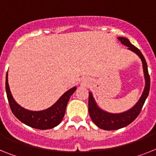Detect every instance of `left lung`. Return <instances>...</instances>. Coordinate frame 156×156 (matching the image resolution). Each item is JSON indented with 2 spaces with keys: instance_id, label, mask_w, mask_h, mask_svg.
Instances as JSON below:
<instances>
[{
  "instance_id": "1",
  "label": "left lung",
  "mask_w": 156,
  "mask_h": 156,
  "mask_svg": "<svg viewBox=\"0 0 156 156\" xmlns=\"http://www.w3.org/2000/svg\"><path fill=\"white\" fill-rule=\"evenodd\" d=\"M118 40L121 42V44L128 47V49L135 52L140 58L143 63V69L144 73L145 78V87L142 95H141L138 102L129 110L121 113H110L101 109L96 104L93 94L89 92V113L92 119L93 122L101 129L104 130H116L126 127L129 124L133 122L140 114L143 105L144 104L145 100L147 98L150 90V76L147 70V65L144 57L141 53L140 51L134 45L131 44L128 39L124 37H118Z\"/></svg>"
}]
</instances>
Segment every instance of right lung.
I'll list each match as a JSON object with an SVG mask.
<instances>
[{
	"mask_svg": "<svg viewBox=\"0 0 156 156\" xmlns=\"http://www.w3.org/2000/svg\"><path fill=\"white\" fill-rule=\"evenodd\" d=\"M5 89L9 106L16 117L27 126L41 130L53 129L59 125L65 114L66 107L70 96L76 90V87L67 90L52 106L47 109L42 111H30L19 105L12 96L8 83V72L6 74Z\"/></svg>",
	"mask_w": 156,
	"mask_h": 156,
	"instance_id": "obj_1",
	"label": "right lung"
}]
</instances>
